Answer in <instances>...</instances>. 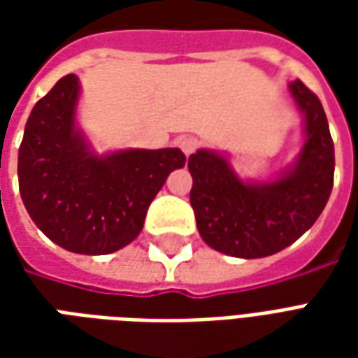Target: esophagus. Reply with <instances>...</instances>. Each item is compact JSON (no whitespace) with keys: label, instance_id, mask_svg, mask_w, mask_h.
Instances as JSON below:
<instances>
[{"label":"esophagus","instance_id":"34e87169","mask_svg":"<svg viewBox=\"0 0 358 358\" xmlns=\"http://www.w3.org/2000/svg\"><path fill=\"white\" fill-rule=\"evenodd\" d=\"M178 148L186 153V155H192L195 149L199 148V141L192 138V136H184V138H180L178 140Z\"/></svg>","mask_w":358,"mask_h":358}]
</instances>
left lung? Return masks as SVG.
Returning <instances> with one entry per match:
<instances>
[{
    "mask_svg": "<svg viewBox=\"0 0 358 358\" xmlns=\"http://www.w3.org/2000/svg\"><path fill=\"white\" fill-rule=\"evenodd\" d=\"M305 117L299 157L272 182H243L228 159L199 149L187 159L189 201L209 248L240 259L274 255L315 224L334 186V141L322 103L301 80L289 84Z\"/></svg>",
    "mask_w": 358,
    "mask_h": 358,
    "instance_id": "8db88e82",
    "label": "left lung"
}]
</instances>
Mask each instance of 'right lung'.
<instances>
[{"mask_svg": "<svg viewBox=\"0 0 358 358\" xmlns=\"http://www.w3.org/2000/svg\"><path fill=\"white\" fill-rule=\"evenodd\" d=\"M80 82L66 74L36 103L19 148V189L34 224L80 255H109L138 238L178 148L97 155L76 126Z\"/></svg>", "mask_w": 358, "mask_h": 358, "instance_id": "add662e5", "label": "right lung"}]
</instances>
